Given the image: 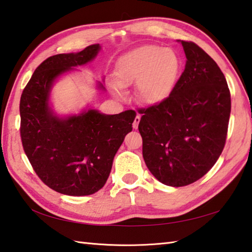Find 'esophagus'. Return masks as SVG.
Segmentation results:
<instances>
[{"label": "esophagus", "mask_w": 252, "mask_h": 252, "mask_svg": "<svg viewBox=\"0 0 252 252\" xmlns=\"http://www.w3.org/2000/svg\"><path fill=\"white\" fill-rule=\"evenodd\" d=\"M140 121H141V116L137 115V116L134 118V121H133V125H132L133 129H137V126H139Z\"/></svg>", "instance_id": "34e87169"}]
</instances>
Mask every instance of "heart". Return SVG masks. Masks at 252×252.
I'll use <instances>...</instances> for the list:
<instances>
[{"instance_id": "1", "label": "heart", "mask_w": 252, "mask_h": 252, "mask_svg": "<svg viewBox=\"0 0 252 252\" xmlns=\"http://www.w3.org/2000/svg\"><path fill=\"white\" fill-rule=\"evenodd\" d=\"M179 71L180 60L174 50L144 44L118 61L116 80L122 88L137 84L140 99L146 103H157L170 95Z\"/></svg>"}]
</instances>
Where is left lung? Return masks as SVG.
I'll list each match as a JSON object with an SVG mask.
<instances>
[{"label":"left lung","mask_w":252,"mask_h":252,"mask_svg":"<svg viewBox=\"0 0 252 252\" xmlns=\"http://www.w3.org/2000/svg\"><path fill=\"white\" fill-rule=\"evenodd\" d=\"M185 71L170 95L140 109L143 158L161 184L184 187L202 178L225 146L230 92L223 72L203 49L181 40Z\"/></svg>","instance_id":"obj_1"}]
</instances>
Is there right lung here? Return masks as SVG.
Segmentation results:
<instances>
[{
    "label": "right lung",
    "instance_id": "1",
    "mask_svg": "<svg viewBox=\"0 0 252 252\" xmlns=\"http://www.w3.org/2000/svg\"><path fill=\"white\" fill-rule=\"evenodd\" d=\"M92 44L77 53L56 54L39 65L24 88L21 137L34 172L49 188L66 195H90L109 177L112 160L136 113L102 115L90 109L61 119L48 105L53 82L72 67L92 61L99 51ZM98 88L105 90L101 83Z\"/></svg>",
    "mask_w": 252,
    "mask_h": 252
}]
</instances>
